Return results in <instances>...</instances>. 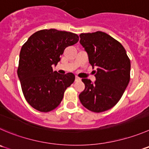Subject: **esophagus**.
<instances>
[{
	"mask_svg": "<svg viewBox=\"0 0 149 149\" xmlns=\"http://www.w3.org/2000/svg\"><path fill=\"white\" fill-rule=\"evenodd\" d=\"M80 80H81V79H80V77H75V81H76V82H77V81H80Z\"/></svg>",
	"mask_w": 149,
	"mask_h": 149,
	"instance_id": "obj_1",
	"label": "esophagus"
}]
</instances>
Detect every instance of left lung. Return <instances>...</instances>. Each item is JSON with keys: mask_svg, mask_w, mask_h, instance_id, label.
<instances>
[{"mask_svg": "<svg viewBox=\"0 0 149 149\" xmlns=\"http://www.w3.org/2000/svg\"><path fill=\"white\" fill-rule=\"evenodd\" d=\"M80 42L95 66L96 81L82 79L85 89L79 95L88 110L101 113L114 107L122 97L130 80V60L119 42L107 33L97 31L81 33Z\"/></svg>", "mask_w": 149, "mask_h": 149, "instance_id": "obj_1", "label": "left lung"}]
</instances>
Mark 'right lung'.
Here are the masks:
<instances>
[{"mask_svg":"<svg viewBox=\"0 0 149 149\" xmlns=\"http://www.w3.org/2000/svg\"><path fill=\"white\" fill-rule=\"evenodd\" d=\"M79 41L77 34L56 29H44L31 35L19 53L17 74L28 104L40 112L54 110L63 93L74 81L72 73L60 74L52 65L60 61L65 48Z\"/></svg>","mask_w":149,"mask_h":149,"instance_id":"obj_1","label":"right lung"}]
</instances>
